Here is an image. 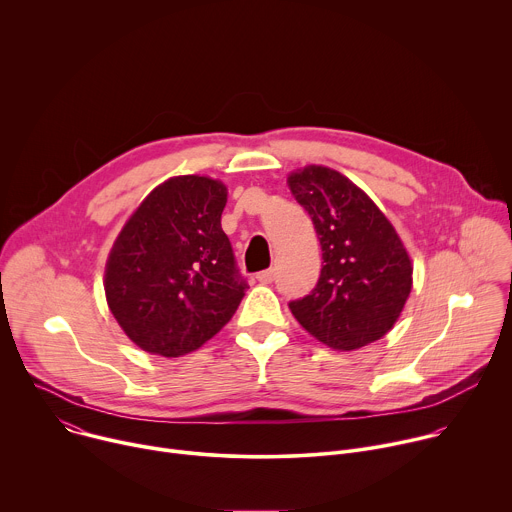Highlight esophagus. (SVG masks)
<instances>
[{
  "mask_svg": "<svg viewBox=\"0 0 512 512\" xmlns=\"http://www.w3.org/2000/svg\"><path fill=\"white\" fill-rule=\"evenodd\" d=\"M257 281L259 283H271L273 281V269H265L257 273Z\"/></svg>",
  "mask_w": 512,
  "mask_h": 512,
  "instance_id": "34e87169",
  "label": "esophagus"
}]
</instances>
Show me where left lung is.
Wrapping results in <instances>:
<instances>
[{
    "mask_svg": "<svg viewBox=\"0 0 512 512\" xmlns=\"http://www.w3.org/2000/svg\"><path fill=\"white\" fill-rule=\"evenodd\" d=\"M308 210L322 245L316 287L289 302L291 314L334 350H356L383 338L411 291V259L387 216L336 170L306 166L287 178Z\"/></svg>",
    "mask_w": 512,
    "mask_h": 512,
    "instance_id": "1",
    "label": "left lung"
}]
</instances>
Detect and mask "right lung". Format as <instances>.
<instances>
[{"label":"right lung","mask_w":512,"mask_h":512,"mask_svg":"<svg viewBox=\"0 0 512 512\" xmlns=\"http://www.w3.org/2000/svg\"><path fill=\"white\" fill-rule=\"evenodd\" d=\"M227 186L176 176L154 188L121 229L105 267V296L145 352L200 348L237 312L245 277L221 227Z\"/></svg>","instance_id":"right-lung-1"}]
</instances>
